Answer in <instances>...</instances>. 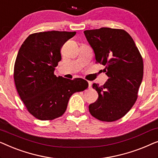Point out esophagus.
I'll list each match as a JSON object with an SVG mask.
<instances>
[{
  "label": "esophagus",
  "mask_w": 158,
  "mask_h": 158,
  "mask_svg": "<svg viewBox=\"0 0 158 158\" xmlns=\"http://www.w3.org/2000/svg\"><path fill=\"white\" fill-rule=\"evenodd\" d=\"M88 88H91V83H90V82H88Z\"/></svg>",
  "instance_id": "1"
}]
</instances>
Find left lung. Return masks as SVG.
<instances>
[{"mask_svg":"<svg viewBox=\"0 0 158 158\" xmlns=\"http://www.w3.org/2000/svg\"><path fill=\"white\" fill-rule=\"evenodd\" d=\"M96 62L105 66L109 79L93 84L98 98L89 105L90 114L102 122L123 117L135 104L143 77V60L131 36L123 29L102 27L84 31Z\"/></svg>","mask_w":158,"mask_h":158,"instance_id":"1","label":"left lung"}]
</instances>
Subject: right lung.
Returning <instances> with one entry per match:
<instances>
[{
  "mask_svg": "<svg viewBox=\"0 0 158 158\" xmlns=\"http://www.w3.org/2000/svg\"><path fill=\"white\" fill-rule=\"evenodd\" d=\"M75 34L58 31L32 34L19 49L14 65L15 85L28 111L38 119L61 116L70 96L88 87L85 80L54 75L62 59L60 49Z\"/></svg>",
  "mask_w": 158,
  "mask_h": 158,
  "instance_id": "1",
  "label": "right lung"
}]
</instances>
